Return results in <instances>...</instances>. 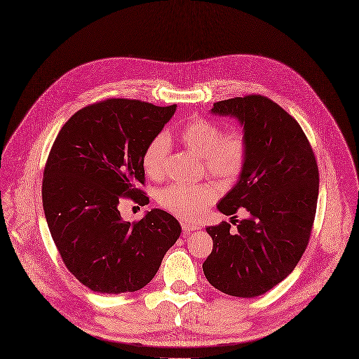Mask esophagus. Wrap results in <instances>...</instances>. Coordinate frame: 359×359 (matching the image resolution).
I'll list each match as a JSON object with an SVG mask.
<instances>
[{
  "label": "esophagus",
  "mask_w": 359,
  "mask_h": 359,
  "mask_svg": "<svg viewBox=\"0 0 359 359\" xmlns=\"http://www.w3.org/2000/svg\"><path fill=\"white\" fill-rule=\"evenodd\" d=\"M182 228H183L184 233H190V232H193V231L198 229V226H197V225L190 224V222H182Z\"/></svg>",
  "instance_id": "34e87169"
}]
</instances>
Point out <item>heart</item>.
Masks as SVG:
<instances>
[{
  "label": "heart",
  "mask_w": 359,
  "mask_h": 359,
  "mask_svg": "<svg viewBox=\"0 0 359 359\" xmlns=\"http://www.w3.org/2000/svg\"><path fill=\"white\" fill-rule=\"evenodd\" d=\"M180 141L189 151L204 159V166L211 176L225 183L232 182L244 166L247 142L243 134L229 133L224 135L221 127L210 119H191L180 131ZM169 151L170 142L165 134L156 135L147 145L142 166L151 177L163 176ZM217 196L218 190L211 183H172L161 190L159 203L180 218L196 219L215 201Z\"/></svg>",
  "instance_id": "b5f03b06"
}]
</instances>
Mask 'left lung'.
<instances>
[{
	"instance_id": "8db88e82",
	"label": "left lung",
	"mask_w": 359,
	"mask_h": 359,
	"mask_svg": "<svg viewBox=\"0 0 359 359\" xmlns=\"http://www.w3.org/2000/svg\"><path fill=\"white\" fill-rule=\"evenodd\" d=\"M210 112L235 118L247 142L240 177L217 207L225 215L245 208L248 217L235 231L225 221L205 228L212 251L203 272L225 294L255 297L286 279L306 251L317 207L318 168L296 119L272 100L229 98L214 102Z\"/></svg>"
}]
</instances>
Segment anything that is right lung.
Segmentation results:
<instances>
[{"label":"right lung","mask_w":359,"mask_h":359,"mask_svg":"<svg viewBox=\"0 0 359 359\" xmlns=\"http://www.w3.org/2000/svg\"><path fill=\"white\" fill-rule=\"evenodd\" d=\"M176 107L107 100L77 111L55 140L43 172V211L66 268L93 292L142 289L180 236L179 221L161 208L134 224L118 211L123 194L149 203L135 187L145 180L142 155Z\"/></svg>","instance_id":"1"}]
</instances>
